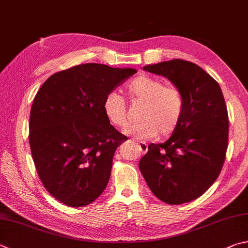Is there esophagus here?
Here are the masks:
<instances>
[{"label":"esophagus","mask_w":248,"mask_h":248,"mask_svg":"<svg viewBox=\"0 0 248 248\" xmlns=\"http://www.w3.org/2000/svg\"><path fill=\"white\" fill-rule=\"evenodd\" d=\"M137 145L139 147V150L141 151L143 154H145L147 152V144L145 142H137Z\"/></svg>","instance_id":"34e87169"}]
</instances>
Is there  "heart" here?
Instances as JSON below:
<instances>
[{"label":"heart","instance_id":"heart-1","mask_svg":"<svg viewBox=\"0 0 248 248\" xmlns=\"http://www.w3.org/2000/svg\"><path fill=\"white\" fill-rule=\"evenodd\" d=\"M132 100L142 102L139 121L124 130L136 139H150L172 133L178 128L184 114V97L178 87L165 84L163 81L141 75L127 85ZM103 112L107 121L115 128H124L128 123L124 98L117 92H109L103 101Z\"/></svg>","mask_w":248,"mask_h":248}]
</instances>
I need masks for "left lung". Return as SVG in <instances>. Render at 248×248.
I'll return each instance as SVG.
<instances>
[{
	"mask_svg": "<svg viewBox=\"0 0 248 248\" xmlns=\"http://www.w3.org/2000/svg\"><path fill=\"white\" fill-rule=\"evenodd\" d=\"M144 70L167 77L184 97V114L165 143L150 144L139 163L156 197L170 205L199 199L219 177L229 141V116L220 85L194 62L171 60Z\"/></svg>",
	"mask_w": 248,
	"mask_h": 248,
	"instance_id": "1",
	"label": "left lung"
}]
</instances>
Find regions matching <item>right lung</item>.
<instances>
[{
    "label": "right lung",
    "mask_w": 248,
    "mask_h": 248,
    "mask_svg": "<svg viewBox=\"0 0 248 248\" xmlns=\"http://www.w3.org/2000/svg\"><path fill=\"white\" fill-rule=\"evenodd\" d=\"M136 69L83 64L52 75L31 106L29 144L43 186L69 207L95 201L109 181L116 148L128 138L103 112L106 94Z\"/></svg>",
    "instance_id": "1"
}]
</instances>
